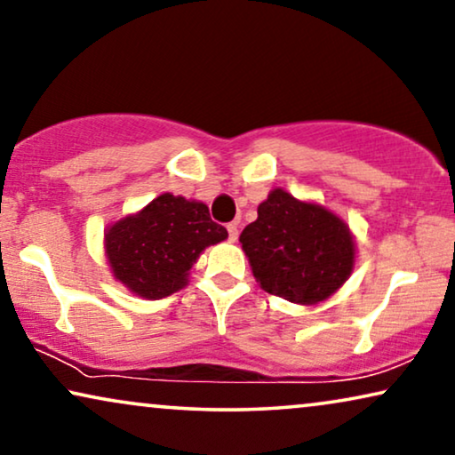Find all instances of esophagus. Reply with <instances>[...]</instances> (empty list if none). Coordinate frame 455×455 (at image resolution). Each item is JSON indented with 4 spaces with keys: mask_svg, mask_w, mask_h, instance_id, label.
I'll list each match as a JSON object with an SVG mask.
<instances>
[{
    "mask_svg": "<svg viewBox=\"0 0 455 455\" xmlns=\"http://www.w3.org/2000/svg\"><path fill=\"white\" fill-rule=\"evenodd\" d=\"M228 234H229V242L238 240V223H228Z\"/></svg>",
    "mask_w": 455,
    "mask_h": 455,
    "instance_id": "34e87169",
    "label": "esophagus"
}]
</instances>
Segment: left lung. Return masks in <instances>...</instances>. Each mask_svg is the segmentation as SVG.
<instances>
[{
  "mask_svg": "<svg viewBox=\"0 0 455 455\" xmlns=\"http://www.w3.org/2000/svg\"><path fill=\"white\" fill-rule=\"evenodd\" d=\"M257 211L240 244L265 291L308 307L347 282L356 263V240L339 215L283 188H273Z\"/></svg>",
  "mask_w": 455,
  "mask_h": 455,
  "instance_id": "1",
  "label": "left lung"
}]
</instances>
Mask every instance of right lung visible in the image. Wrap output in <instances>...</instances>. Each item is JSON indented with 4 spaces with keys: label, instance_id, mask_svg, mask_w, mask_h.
<instances>
[{
    "label": "right lung",
    "instance_id": "1",
    "mask_svg": "<svg viewBox=\"0 0 455 455\" xmlns=\"http://www.w3.org/2000/svg\"><path fill=\"white\" fill-rule=\"evenodd\" d=\"M226 238L228 229L211 220L207 204L164 192L111 223L103 248L116 282L134 296L159 300L188 285L204 248Z\"/></svg>",
    "mask_w": 455,
    "mask_h": 455
}]
</instances>
